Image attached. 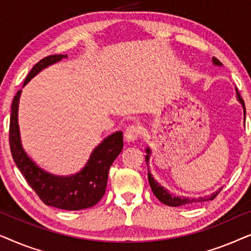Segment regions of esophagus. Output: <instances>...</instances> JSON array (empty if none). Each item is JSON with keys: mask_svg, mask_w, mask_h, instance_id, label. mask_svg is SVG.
<instances>
[{"mask_svg": "<svg viewBox=\"0 0 251 251\" xmlns=\"http://www.w3.org/2000/svg\"><path fill=\"white\" fill-rule=\"evenodd\" d=\"M140 128L137 125H130L129 126H126V132H125V137L128 142H135L137 138L140 136Z\"/></svg>", "mask_w": 251, "mask_h": 251, "instance_id": "esophagus-1", "label": "esophagus"}]
</instances>
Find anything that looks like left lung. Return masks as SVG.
Returning <instances> with one entry per match:
<instances>
[{"label": "left lung", "instance_id": "left-lung-1", "mask_svg": "<svg viewBox=\"0 0 251 251\" xmlns=\"http://www.w3.org/2000/svg\"><path fill=\"white\" fill-rule=\"evenodd\" d=\"M212 60H214V63L216 65H222L221 61H219L217 58L214 57L212 58ZM236 96H238V99L240 100V102H241L242 106H243V111H245V114H246V107H245V101H243V99L241 97V95L239 94V91L236 90ZM147 155H146V162H149V159H150V150L147 149ZM149 183H150V186L151 188H152L153 193L155 197L159 199V200L162 202V203L167 204V205H170V207H180V205H188V204H193V203H197V202H202V201H208V200H214V199L217 197L218 193H219V190L218 192H216V193H214L212 195H210L209 198H200V199H187V198H177V197H173L169 192H168L167 190H164V188L161 186V185H159L156 183L155 180L153 179L152 175L149 174Z\"/></svg>", "mask_w": 251, "mask_h": 251}]
</instances>
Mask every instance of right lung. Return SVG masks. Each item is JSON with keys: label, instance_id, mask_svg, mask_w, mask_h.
<instances>
[{"label": "right lung", "instance_id": "add662e5", "mask_svg": "<svg viewBox=\"0 0 251 251\" xmlns=\"http://www.w3.org/2000/svg\"><path fill=\"white\" fill-rule=\"evenodd\" d=\"M63 57V54H50L42 58L30 70L24 85L41 70L59 61ZM20 91L22 90L17 92L13 97L11 105L9 143L13 161L27 183L41 199V201L51 207L64 210H81L98 203L105 194L109 168L122 151V132H115L104 139V142L94 150L84 169L75 176L64 178L52 176L36 167L35 163L26 155L20 145L17 120Z\"/></svg>", "mask_w": 251, "mask_h": 251}]
</instances>
